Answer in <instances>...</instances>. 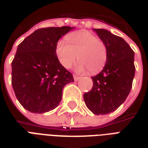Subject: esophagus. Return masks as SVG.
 <instances>
[{
	"instance_id": "esophagus-1",
	"label": "esophagus",
	"mask_w": 148,
	"mask_h": 148,
	"mask_svg": "<svg viewBox=\"0 0 148 148\" xmlns=\"http://www.w3.org/2000/svg\"><path fill=\"white\" fill-rule=\"evenodd\" d=\"M79 79H81V77L77 76V75H74V81H78Z\"/></svg>"
}]
</instances>
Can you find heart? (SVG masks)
<instances>
[{"label": "heart", "mask_w": 148, "mask_h": 148, "mask_svg": "<svg viewBox=\"0 0 148 148\" xmlns=\"http://www.w3.org/2000/svg\"><path fill=\"white\" fill-rule=\"evenodd\" d=\"M67 40L68 44L60 40L56 46V53L63 67L70 68L77 57L78 72L88 69L90 73H96L103 68L108 59V49L103 40L86 31L72 34Z\"/></svg>", "instance_id": "heart-1"}]
</instances>
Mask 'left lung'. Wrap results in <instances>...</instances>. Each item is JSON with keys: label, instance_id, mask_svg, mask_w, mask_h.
<instances>
[{"label": "left lung", "instance_id": "obj_1", "mask_svg": "<svg viewBox=\"0 0 148 148\" xmlns=\"http://www.w3.org/2000/svg\"><path fill=\"white\" fill-rule=\"evenodd\" d=\"M108 49V59L101 71L92 77V89L84 95L89 110L107 114L119 108L131 91L135 74L134 52L121 37L104 29H94Z\"/></svg>", "mask_w": 148, "mask_h": 148}]
</instances>
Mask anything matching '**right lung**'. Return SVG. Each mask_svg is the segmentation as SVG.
<instances>
[{"instance_id": "obj_1", "label": "right lung", "mask_w": 148, "mask_h": 148, "mask_svg": "<svg viewBox=\"0 0 148 148\" xmlns=\"http://www.w3.org/2000/svg\"><path fill=\"white\" fill-rule=\"evenodd\" d=\"M73 28L38 29L18 45L11 63V83L20 103L30 112L42 114L54 109L62 99L64 87L74 81L56 53L59 39Z\"/></svg>"}]
</instances>
